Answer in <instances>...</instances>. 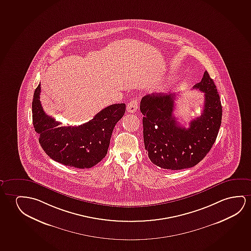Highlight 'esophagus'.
<instances>
[{
    "instance_id": "obj_1",
    "label": "esophagus",
    "mask_w": 251,
    "mask_h": 251,
    "mask_svg": "<svg viewBox=\"0 0 251 251\" xmlns=\"http://www.w3.org/2000/svg\"><path fill=\"white\" fill-rule=\"evenodd\" d=\"M138 109V101L137 99H133L127 103V111L128 113H135Z\"/></svg>"
}]
</instances>
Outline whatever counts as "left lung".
<instances>
[{
	"label": "left lung",
	"instance_id": "1",
	"mask_svg": "<svg viewBox=\"0 0 251 251\" xmlns=\"http://www.w3.org/2000/svg\"><path fill=\"white\" fill-rule=\"evenodd\" d=\"M193 89L204 93L203 112L181 126L174 116L175 93H153L143 97V139L149 158L163 169L180 170L196 166L211 150L222 122V105L213 79L205 71Z\"/></svg>",
	"mask_w": 251,
	"mask_h": 251
}]
</instances>
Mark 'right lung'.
<instances>
[{"instance_id":"obj_1","label":"right lung","mask_w":251,"mask_h":251,"mask_svg":"<svg viewBox=\"0 0 251 251\" xmlns=\"http://www.w3.org/2000/svg\"><path fill=\"white\" fill-rule=\"evenodd\" d=\"M40 84L34 91L33 124L41 148L58 163L76 168H91L106 156L116 123L124 116L125 103L108 106L93 119L79 126H61L47 115L40 101Z\"/></svg>"}]
</instances>
